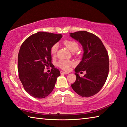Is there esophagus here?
Listing matches in <instances>:
<instances>
[{
  "mask_svg": "<svg viewBox=\"0 0 127 127\" xmlns=\"http://www.w3.org/2000/svg\"><path fill=\"white\" fill-rule=\"evenodd\" d=\"M61 73L62 74H69L68 73H66L65 72H63V71H61Z\"/></svg>",
  "mask_w": 127,
  "mask_h": 127,
  "instance_id": "1",
  "label": "esophagus"
}]
</instances>
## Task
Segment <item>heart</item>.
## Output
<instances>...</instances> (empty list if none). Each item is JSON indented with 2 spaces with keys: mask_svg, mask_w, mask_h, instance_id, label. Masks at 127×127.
Segmentation results:
<instances>
[{
  "mask_svg": "<svg viewBox=\"0 0 127 127\" xmlns=\"http://www.w3.org/2000/svg\"><path fill=\"white\" fill-rule=\"evenodd\" d=\"M64 44L69 49V50L74 52L78 50L79 48V45L76 41L72 40H65L63 41ZM58 49V45L55 44L51 46L50 49L51 54L53 56H55ZM74 65L73 62L69 60L61 59L58 63V66L64 70H68L70 69V66Z\"/></svg>",
  "mask_w": 127,
  "mask_h": 127,
  "instance_id": "1",
  "label": "heart"
}]
</instances>
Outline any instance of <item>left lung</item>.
<instances>
[{
	"mask_svg": "<svg viewBox=\"0 0 127 127\" xmlns=\"http://www.w3.org/2000/svg\"><path fill=\"white\" fill-rule=\"evenodd\" d=\"M70 36L81 43L84 53L82 61L75 68L76 80L71 85L73 90L82 97L94 96L102 89L109 73V55L99 38L86 31L71 33ZM87 74L79 77L78 73Z\"/></svg>",
	"mask_w": 127,
	"mask_h": 127,
	"instance_id": "left-lung-1",
	"label": "left lung"
}]
</instances>
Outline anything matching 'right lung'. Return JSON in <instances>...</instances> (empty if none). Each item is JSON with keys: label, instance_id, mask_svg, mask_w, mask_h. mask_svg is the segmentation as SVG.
I'll return each mask as SVG.
<instances>
[{"label": "right lung", "instance_id": "right-lung-1", "mask_svg": "<svg viewBox=\"0 0 127 127\" xmlns=\"http://www.w3.org/2000/svg\"><path fill=\"white\" fill-rule=\"evenodd\" d=\"M62 37V34L38 32L21 45L18 56L19 78L25 91L33 97L48 96L61 75L58 69L52 66L50 49ZM49 66L52 67L51 73H45L44 68Z\"/></svg>", "mask_w": 127, "mask_h": 127}]
</instances>
